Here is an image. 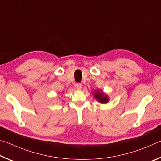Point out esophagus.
Instances as JSON below:
<instances>
[{"mask_svg":"<svg viewBox=\"0 0 161 161\" xmlns=\"http://www.w3.org/2000/svg\"><path fill=\"white\" fill-rule=\"evenodd\" d=\"M75 86H76V88H77V89H79V90H80V89H81V87H82V85H81V83H76L75 84Z\"/></svg>","mask_w":161,"mask_h":161,"instance_id":"esophagus-1","label":"esophagus"}]
</instances>
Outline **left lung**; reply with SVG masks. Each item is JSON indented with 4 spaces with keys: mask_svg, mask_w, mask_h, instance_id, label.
I'll use <instances>...</instances> for the list:
<instances>
[{
    "mask_svg": "<svg viewBox=\"0 0 161 161\" xmlns=\"http://www.w3.org/2000/svg\"><path fill=\"white\" fill-rule=\"evenodd\" d=\"M94 97L101 103H107L108 101V98L107 96H106L103 93H101V92H96V93L94 94Z\"/></svg>",
    "mask_w": 161,
    "mask_h": 161,
    "instance_id": "8db88e82",
    "label": "left lung"
}]
</instances>
